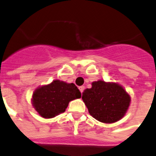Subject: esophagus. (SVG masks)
Masks as SVG:
<instances>
[{"label": "esophagus", "instance_id": "obj_1", "mask_svg": "<svg viewBox=\"0 0 156 156\" xmlns=\"http://www.w3.org/2000/svg\"><path fill=\"white\" fill-rule=\"evenodd\" d=\"M79 89L80 91V93H83L84 90V86H80V87H79Z\"/></svg>", "mask_w": 156, "mask_h": 156}]
</instances>
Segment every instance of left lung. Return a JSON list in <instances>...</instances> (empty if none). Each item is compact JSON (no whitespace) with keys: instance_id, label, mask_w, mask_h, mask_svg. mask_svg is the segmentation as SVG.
I'll use <instances>...</instances> for the list:
<instances>
[{"instance_id":"8db88e82","label":"left lung","mask_w":156,"mask_h":156,"mask_svg":"<svg viewBox=\"0 0 156 156\" xmlns=\"http://www.w3.org/2000/svg\"><path fill=\"white\" fill-rule=\"evenodd\" d=\"M88 112L93 118L104 123L120 120L130 102V98L124 88L115 83L98 80L92 83L82 95Z\"/></svg>"}]
</instances>
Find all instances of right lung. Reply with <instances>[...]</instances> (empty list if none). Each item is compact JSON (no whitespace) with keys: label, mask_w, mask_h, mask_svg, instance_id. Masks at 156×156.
I'll use <instances>...</instances> for the list:
<instances>
[{"label":"right lung","mask_w":156,"mask_h":156,"mask_svg":"<svg viewBox=\"0 0 156 156\" xmlns=\"http://www.w3.org/2000/svg\"><path fill=\"white\" fill-rule=\"evenodd\" d=\"M80 98L81 93L73 83L55 80L34 91L32 104L41 117L51 118L65 111L69 101Z\"/></svg>","instance_id":"1"}]
</instances>
